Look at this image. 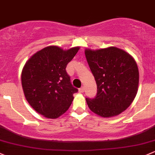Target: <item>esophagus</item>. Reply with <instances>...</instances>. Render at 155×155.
<instances>
[{
    "mask_svg": "<svg viewBox=\"0 0 155 155\" xmlns=\"http://www.w3.org/2000/svg\"><path fill=\"white\" fill-rule=\"evenodd\" d=\"M78 91H79L80 93H83V92H84V87H81V88L79 89V90H78Z\"/></svg>",
    "mask_w": 155,
    "mask_h": 155,
    "instance_id": "1",
    "label": "esophagus"
}]
</instances>
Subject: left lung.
Here are the masks:
<instances>
[{
	"label": "left lung",
	"instance_id": "1",
	"mask_svg": "<svg viewBox=\"0 0 155 155\" xmlns=\"http://www.w3.org/2000/svg\"><path fill=\"white\" fill-rule=\"evenodd\" d=\"M86 58L97 84L95 98H86L89 109L102 117L125 110L134 99L139 84L138 67L122 49L110 47L85 51Z\"/></svg>",
	"mask_w": 155,
	"mask_h": 155
}]
</instances>
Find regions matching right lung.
Returning <instances> with one entry per match:
<instances>
[{"label": "right lung", "instance_id": "right-lung-1", "mask_svg": "<svg viewBox=\"0 0 155 155\" xmlns=\"http://www.w3.org/2000/svg\"><path fill=\"white\" fill-rule=\"evenodd\" d=\"M79 47L63 51L49 46L33 54L22 70L24 93L30 106L45 117L56 119L66 113L78 91L66 68Z\"/></svg>", "mask_w": 155, "mask_h": 155}]
</instances>
